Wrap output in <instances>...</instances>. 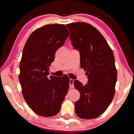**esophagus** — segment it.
<instances>
[{
	"label": "esophagus",
	"instance_id": "esophagus-1",
	"mask_svg": "<svg viewBox=\"0 0 134 134\" xmlns=\"http://www.w3.org/2000/svg\"><path fill=\"white\" fill-rule=\"evenodd\" d=\"M74 87V80L73 79H70V87L73 88Z\"/></svg>",
	"mask_w": 134,
	"mask_h": 134
}]
</instances>
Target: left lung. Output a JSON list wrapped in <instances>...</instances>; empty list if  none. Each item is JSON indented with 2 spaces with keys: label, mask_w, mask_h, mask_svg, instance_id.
Wrapping results in <instances>:
<instances>
[{
  "label": "left lung",
  "mask_w": 134,
  "mask_h": 134,
  "mask_svg": "<svg viewBox=\"0 0 134 134\" xmlns=\"http://www.w3.org/2000/svg\"><path fill=\"white\" fill-rule=\"evenodd\" d=\"M66 26L72 47L80 53L81 67L88 78L85 85L74 81L80 93L74 104L75 112L80 118H96L107 109L114 97L117 80L114 55L105 38L91 25L76 22Z\"/></svg>",
  "instance_id": "obj_1"
}]
</instances>
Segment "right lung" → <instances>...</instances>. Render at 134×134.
I'll list each match as a JSON object with an SVG mask.
<instances>
[{
    "label": "right lung",
    "mask_w": 134,
    "mask_h": 134,
    "mask_svg": "<svg viewBox=\"0 0 134 134\" xmlns=\"http://www.w3.org/2000/svg\"><path fill=\"white\" fill-rule=\"evenodd\" d=\"M69 35L64 25H47L34 31L24 46L19 80L26 103L40 116L57 114L67 94L70 85L68 76H48L55 52Z\"/></svg>",
    "instance_id": "right-lung-1"
}]
</instances>
